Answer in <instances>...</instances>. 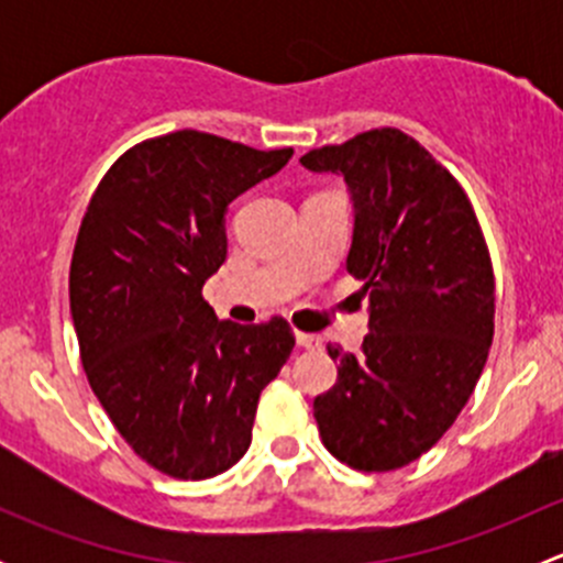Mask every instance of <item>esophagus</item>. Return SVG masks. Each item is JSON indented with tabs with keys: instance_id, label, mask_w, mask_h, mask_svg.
<instances>
[{
	"instance_id": "obj_1",
	"label": "esophagus",
	"mask_w": 563,
	"mask_h": 563,
	"mask_svg": "<svg viewBox=\"0 0 563 563\" xmlns=\"http://www.w3.org/2000/svg\"><path fill=\"white\" fill-rule=\"evenodd\" d=\"M297 345L299 349H308V351H316L321 349L323 340L318 338V334H308V332H297Z\"/></svg>"
}]
</instances>
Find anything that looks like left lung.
Here are the masks:
<instances>
[{"mask_svg":"<svg viewBox=\"0 0 563 563\" xmlns=\"http://www.w3.org/2000/svg\"><path fill=\"white\" fill-rule=\"evenodd\" d=\"M299 163L349 187L345 269L365 280L371 316L362 354L327 345L338 384L316 397L318 433L351 468H402L450 430L487 362L496 286L479 220L455 176L395 128Z\"/></svg>","mask_w":563,"mask_h":563,"instance_id":"left-lung-1","label":"left lung"}]
</instances>
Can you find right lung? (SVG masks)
Instances as JSON below:
<instances>
[{
  "label": "right lung",
  "instance_id": "add662e5",
  "mask_svg": "<svg viewBox=\"0 0 563 563\" xmlns=\"http://www.w3.org/2000/svg\"><path fill=\"white\" fill-rule=\"evenodd\" d=\"M291 155L176 130L124 152L81 220L70 313L84 371L135 455L176 479L245 455L261 389L294 349L283 318L220 321L201 297L229 253V203Z\"/></svg>",
  "mask_w": 563,
  "mask_h": 563
}]
</instances>
